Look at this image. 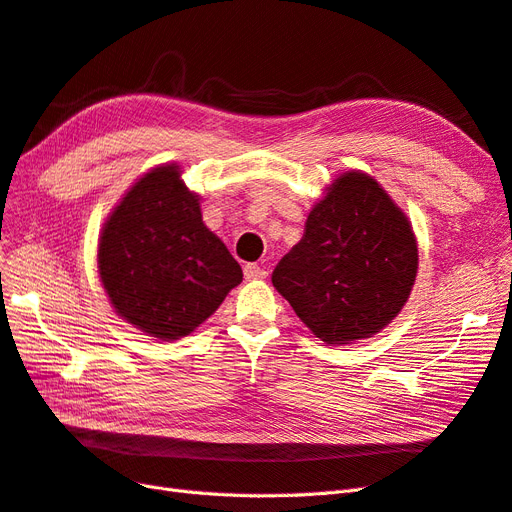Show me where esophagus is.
Returning <instances> with one entry per match:
<instances>
[{
    "instance_id": "1",
    "label": "esophagus",
    "mask_w": 512,
    "mask_h": 512,
    "mask_svg": "<svg viewBox=\"0 0 512 512\" xmlns=\"http://www.w3.org/2000/svg\"><path fill=\"white\" fill-rule=\"evenodd\" d=\"M243 273H245V280H265L267 277V269L260 267V265H245L243 267Z\"/></svg>"
}]
</instances>
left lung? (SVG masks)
Listing matches in <instances>:
<instances>
[{"label":"left lung","mask_w":512,"mask_h":512,"mask_svg":"<svg viewBox=\"0 0 512 512\" xmlns=\"http://www.w3.org/2000/svg\"><path fill=\"white\" fill-rule=\"evenodd\" d=\"M418 271L408 215L363 170L337 175L312 207L303 239L271 282L324 344L380 333L404 309Z\"/></svg>","instance_id":"8db88e82"}]
</instances>
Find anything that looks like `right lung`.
<instances>
[{
    "instance_id": "add662e5",
    "label": "right lung",
    "mask_w": 512,
    "mask_h": 512,
    "mask_svg": "<svg viewBox=\"0 0 512 512\" xmlns=\"http://www.w3.org/2000/svg\"><path fill=\"white\" fill-rule=\"evenodd\" d=\"M181 175L173 162L138 177L98 241L100 282L117 316L160 342L196 331L243 280Z\"/></svg>"
}]
</instances>
